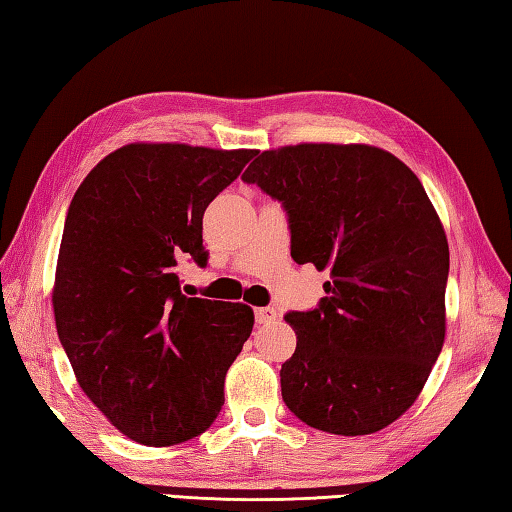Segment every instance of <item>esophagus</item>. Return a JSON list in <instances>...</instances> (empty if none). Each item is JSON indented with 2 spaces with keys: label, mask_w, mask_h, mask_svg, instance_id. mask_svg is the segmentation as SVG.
Instances as JSON below:
<instances>
[{
  "label": "esophagus",
  "mask_w": 512,
  "mask_h": 512,
  "mask_svg": "<svg viewBox=\"0 0 512 512\" xmlns=\"http://www.w3.org/2000/svg\"><path fill=\"white\" fill-rule=\"evenodd\" d=\"M277 319V310L270 308V306H264V308H255V322L259 326H266L270 322H275Z\"/></svg>",
  "instance_id": "1"
}]
</instances>
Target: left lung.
I'll list each match as a JSON object with an SVG mask.
<instances>
[{
	"label": "left lung",
	"instance_id": "8db88e82",
	"mask_svg": "<svg viewBox=\"0 0 512 512\" xmlns=\"http://www.w3.org/2000/svg\"><path fill=\"white\" fill-rule=\"evenodd\" d=\"M282 202L290 257L330 270L297 335L282 397L310 428L370 435L413 406L446 335L448 242L417 175L364 144L264 150L242 175Z\"/></svg>",
	"mask_w": 512,
	"mask_h": 512
}]
</instances>
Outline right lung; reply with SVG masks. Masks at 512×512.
Instances as JSON below:
<instances>
[{
	"label": "right lung",
	"mask_w": 512,
	"mask_h": 512,
	"mask_svg": "<svg viewBox=\"0 0 512 512\" xmlns=\"http://www.w3.org/2000/svg\"><path fill=\"white\" fill-rule=\"evenodd\" d=\"M253 157L128 144L68 206L53 290L59 342L86 397L137 444L188 442L222 410L253 308L184 295L179 268L208 264L204 210Z\"/></svg>",
	"instance_id": "add662e5"
}]
</instances>
